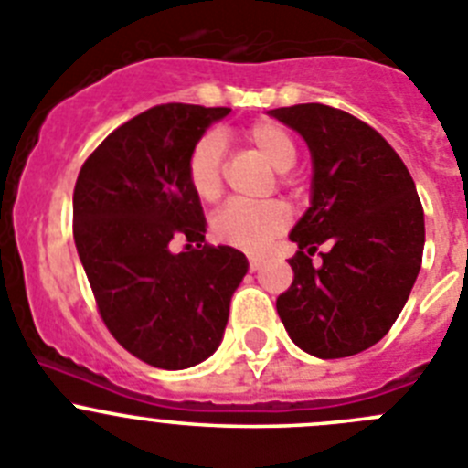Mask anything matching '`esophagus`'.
<instances>
[{
  "label": "esophagus",
  "mask_w": 468,
  "mask_h": 468,
  "mask_svg": "<svg viewBox=\"0 0 468 468\" xmlns=\"http://www.w3.org/2000/svg\"><path fill=\"white\" fill-rule=\"evenodd\" d=\"M260 267H262V257H257V255L248 257V269H250V271H257Z\"/></svg>",
  "instance_id": "esophagus-1"
}]
</instances>
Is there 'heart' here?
Here are the masks:
<instances>
[{"label": "heart", "instance_id": "obj_1", "mask_svg": "<svg viewBox=\"0 0 468 468\" xmlns=\"http://www.w3.org/2000/svg\"><path fill=\"white\" fill-rule=\"evenodd\" d=\"M246 139L255 145L278 171H290L297 162L292 134L278 122L260 120L246 130ZM186 178L201 201H216L225 181V141L218 132H206L192 144L186 160ZM292 213L287 204L273 199L262 204L229 201L213 216L211 229L218 241L246 252L267 248L278 234L290 227Z\"/></svg>", "mask_w": 468, "mask_h": 468}]
</instances>
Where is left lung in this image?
<instances>
[{"mask_svg":"<svg viewBox=\"0 0 468 468\" xmlns=\"http://www.w3.org/2000/svg\"><path fill=\"white\" fill-rule=\"evenodd\" d=\"M271 115L306 139L313 157L311 208L290 234L299 246L290 260L294 278L276 311L308 355L350 357L389 332L413 290L422 204L397 150L364 120L324 104Z\"/></svg>","mask_w":468,"mask_h":468,"instance_id":"1","label":"left lung"}]
</instances>
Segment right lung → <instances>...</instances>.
Returning a JSON list of instances; mask_svg holds the SVG:
<instances>
[{
	"label": "right lung",
	"instance_id": "right-lung-1",
	"mask_svg": "<svg viewBox=\"0 0 468 468\" xmlns=\"http://www.w3.org/2000/svg\"><path fill=\"white\" fill-rule=\"evenodd\" d=\"M231 109L160 104L111 132L74 187V241L97 311L115 341L150 367L187 368L220 346L243 252L204 241L186 178L192 144ZM183 240V253L170 243Z\"/></svg>",
	"mask_w": 468,
	"mask_h": 468
}]
</instances>
